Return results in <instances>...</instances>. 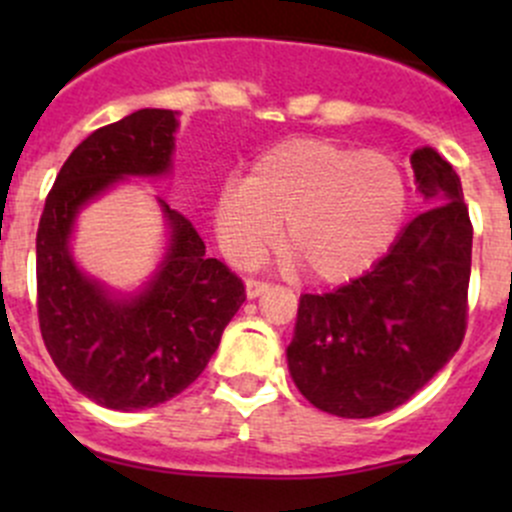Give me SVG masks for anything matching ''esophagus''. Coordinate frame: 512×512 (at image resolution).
Returning <instances> with one entry per match:
<instances>
[{"label": "esophagus", "instance_id": "1", "mask_svg": "<svg viewBox=\"0 0 512 512\" xmlns=\"http://www.w3.org/2000/svg\"><path fill=\"white\" fill-rule=\"evenodd\" d=\"M270 289V282H262V280H247V297H260Z\"/></svg>", "mask_w": 512, "mask_h": 512}]
</instances>
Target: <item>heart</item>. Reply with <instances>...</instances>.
I'll use <instances>...</instances> for the list:
<instances>
[{
	"instance_id": "heart-1",
	"label": "heart",
	"mask_w": 512,
	"mask_h": 512,
	"mask_svg": "<svg viewBox=\"0 0 512 512\" xmlns=\"http://www.w3.org/2000/svg\"><path fill=\"white\" fill-rule=\"evenodd\" d=\"M406 210L399 165L379 151L289 138L262 153L247 178L227 180L215 205L225 252L260 255L285 220L282 247L319 282L359 275L389 247Z\"/></svg>"
}]
</instances>
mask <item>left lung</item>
<instances>
[{
    "label": "left lung",
    "mask_w": 512,
    "mask_h": 512,
    "mask_svg": "<svg viewBox=\"0 0 512 512\" xmlns=\"http://www.w3.org/2000/svg\"><path fill=\"white\" fill-rule=\"evenodd\" d=\"M418 213L366 275L302 294L289 374L304 399L342 418L406 404L466 337L473 225L461 178L433 148L411 156Z\"/></svg>",
    "instance_id": "8db88e82"
}]
</instances>
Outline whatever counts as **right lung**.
Returning <instances> with one entry per match:
<instances>
[{
  "mask_svg": "<svg viewBox=\"0 0 512 512\" xmlns=\"http://www.w3.org/2000/svg\"><path fill=\"white\" fill-rule=\"evenodd\" d=\"M175 116L141 108L84 138L61 165L36 230V314L46 352L76 391L106 409H151L188 389L247 297L240 277L205 255L195 225L165 203L168 257L138 297L111 299L69 255L81 205L123 175L170 168Z\"/></svg>",
  "mask_w": 512,
  "mask_h": 512,
  "instance_id": "1",
  "label": "right lung"
}]
</instances>
